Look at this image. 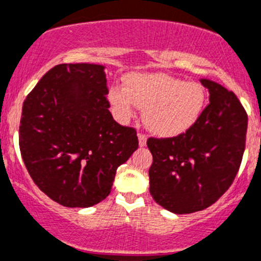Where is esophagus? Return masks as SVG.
Masks as SVG:
<instances>
[{"label":"esophagus","mask_w":261,"mask_h":261,"mask_svg":"<svg viewBox=\"0 0 261 261\" xmlns=\"http://www.w3.org/2000/svg\"><path fill=\"white\" fill-rule=\"evenodd\" d=\"M138 138H139V145L140 147H144L145 144H147V135L143 133H139L138 134Z\"/></svg>","instance_id":"obj_1"}]
</instances>
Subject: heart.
<instances>
[{"label": "heart", "instance_id": "1", "mask_svg": "<svg viewBox=\"0 0 261 261\" xmlns=\"http://www.w3.org/2000/svg\"><path fill=\"white\" fill-rule=\"evenodd\" d=\"M109 101L121 119L143 109L144 123L152 133L174 136L189 130L203 113L206 92L198 82H185L166 74H130L121 86L110 87Z\"/></svg>", "mask_w": 261, "mask_h": 261}]
</instances>
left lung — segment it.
Masks as SVG:
<instances>
[{
	"label": "left lung",
	"mask_w": 261,
	"mask_h": 261,
	"mask_svg": "<svg viewBox=\"0 0 261 261\" xmlns=\"http://www.w3.org/2000/svg\"><path fill=\"white\" fill-rule=\"evenodd\" d=\"M210 104L194 125L173 138H148L153 163L149 192L157 204L183 215L203 211L227 191L242 163L247 113L233 91L203 79Z\"/></svg>",
	"instance_id": "1"
}]
</instances>
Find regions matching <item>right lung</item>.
<instances>
[{
	"label": "right lung",
	"mask_w": 261,
	"mask_h": 261,
	"mask_svg": "<svg viewBox=\"0 0 261 261\" xmlns=\"http://www.w3.org/2000/svg\"><path fill=\"white\" fill-rule=\"evenodd\" d=\"M104 66L51 67L23 102L19 148L32 180L51 200L86 208L104 200L139 142L109 112Z\"/></svg>",
	"instance_id": "obj_1"
}]
</instances>
